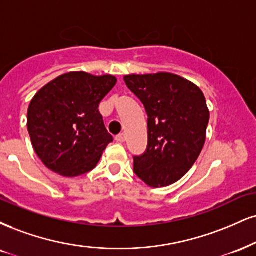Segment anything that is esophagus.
<instances>
[{
	"mask_svg": "<svg viewBox=\"0 0 256 256\" xmlns=\"http://www.w3.org/2000/svg\"><path fill=\"white\" fill-rule=\"evenodd\" d=\"M125 140H126L125 134H119L118 136L116 137V142H119V143H124Z\"/></svg>",
	"mask_w": 256,
	"mask_h": 256,
	"instance_id": "1",
	"label": "esophagus"
}]
</instances>
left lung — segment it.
<instances>
[{
  "label": "left lung",
  "mask_w": 256,
  "mask_h": 256,
  "mask_svg": "<svg viewBox=\"0 0 256 256\" xmlns=\"http://www.w3.org/2000/svg\"><path fill=\"white\" fill-rule=\"evenodd\" d=\"M148 114V148L134 172L148 186L176 182L193 167L206 140L210 110L198 86L170 72L124 76Z\"/></svg>",
  "instance_id": "1"
}]
</instances>
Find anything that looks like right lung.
<instances>
[{"label":"right lung","instance_id":"add662e5","mask_svg":"<svg viewBox=\"0 0 256 256\" xmlns=\"http://www.w3.org/2000/svg\"><path fill=\"white\" fill-rule=\"evenodd\" d=\"M116 83L113 75L70 72L38 90L27 110V128L45 167L66 178L80 176L96 167L113 140L98 104Z\"/></svg>","mask_w":256,"mask_h":256}]
</instances>
